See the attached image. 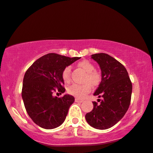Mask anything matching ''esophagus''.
I'll use <instances>...</instances> for the list:
<instances>
[{
	"mask_svg": "<svg viewBox=\"0 0 153 153\" xmlns=\"http://www.w3.org/2000/svg\"><path fill=\"white\" fill-rule=\"evenodd\" d=\"M75 102L77 103H82L83 101H84V100H82V99H78V98H76V99H75Z\"/></svg>",
	"mask_w": 153,
	"mask_h": 153,
	"instance_id": "1",
	"label": "esophagus"
}]
</instances>
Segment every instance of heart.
Wrapping results in <instances>:
<instances>
[{
	"label": "heart",
	"instance_id": "heart-1",
	"mask_svg": "<svg viewBox=\"0 0 153 153\" xmlns=\"http://www.w3.org/2000/svg\"><path fill=\"white\" fill-rule=\"evenodd\" d=\"M78 66L84 69L87 72L85 82L87 83L83 85L73 84L68 87V92L70 94L78 98L84 97L85 94L91 90V84L92 86H97L101 81V76L97 72L94 71V66L87 60H83L78 63ZM62 78L65 82H68L71 78V67L67 66L62 71ZM90 83H89L88 82Z\"/></svg>",
	"mask_w": 153,
	"mask_h": 153
}]
</instances>
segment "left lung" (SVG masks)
<instances>
[{"label":"left lung","mask_w":153,"mask_h":153,"mask_svg":"<svg viewBox=\"0 0 153 153\" xmlns=\"http://www.w3.org/2000/svg\"><path fill=\"white\" fill-rule=\"evenodd\" d=\"M101 71V81L94 93L101 100L93 102L92 111L85 119L97 129H109L117 124L127 113L131 101L132 84L127 69L121 63L105 53L91 56Z\"/></svg>","instance_id":"8db88e82"}]
</instances>
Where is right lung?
<instances>
[{"instance_id":"1","label":"right lung","mask_w":153,"mask_h":153,"mask_svg":"<svg viewBox=\"0 0 153 153\" xmlns=\"http://www.w3.org/2000/svg\"><path fill=\"white\" fill-rule=\"evenodd\" d=\"M81 57H68L50 53L30 66L24 75L22 96L28 115L39 127L52 129L66 119L75 98L69 94L54 97L53 92L64 93L62 71Z\"/></svg>"}]
</instances>
